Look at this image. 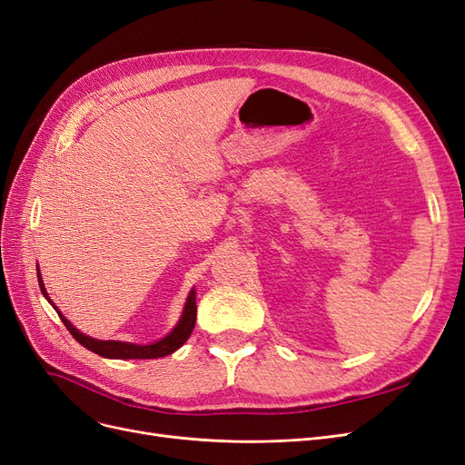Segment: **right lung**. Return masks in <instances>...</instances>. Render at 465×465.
<instances>
[{
    "label": "right lung",
    "mask_w": 465,
    "mask_h": 465,
    "mask_svg": "<svg viewBox=\"0 0 465 465\" xmlns=\"http://www.w3.org/2000/svg\"><path fill=\"white\" fill-rule=\"evenodd\" d=\"M36 274H38V283H40L42 295L46 297L48 302L52 303V307L59 314V319H62V322L67 326V331L71 332V336L77 340L83 348L91 350V351H94V353H98L102 357H108V359H156V357H166V355L173 353L175 350H179V348L183 346V343L187 341V338L193 332L194 321H197V295H194V288H193L189 292V295H187V302L183 305L182 317H179L177 324L162 340L153 341V343H144V346H141V343L119 341V340H96V338H91V336L79 332L77 328H74L64 317L62 311H59L54 305L52 299L48 297V292H46V288H44V280H42V274L38 271V266H36Z\"/></svg>",
    "instance_id": "obj_1"
}]
</instances>
